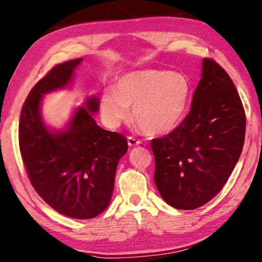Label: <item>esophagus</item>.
Masks as SVG:
<instances>
[{
    "mask_svg": "<svg viewBox=\"0 0 262 262\" xmlns=\"http://www.w3.org/2000/svg\"><path fill=\"white\" fill-rule=\"evenodd\" d=\"M127 144H128V146H131V147H134V146L140 145L141 141L139 139L135 138V137H127Z\"/></svg>",
    "mask_w": 262,
    "mask_h": 262,
    "instance_id": "1",
    "label": "esophagus"
}]
</instances>
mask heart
I'll list each match as a JSON object with an SVG mask.
<instances>
[{
  "instance_id": "heart-1",
  "label": "heart",
  "mask_w": 262,
  "mask_h": 262,
  "mask_svg": "<svg viewBox=\"0 0 262 262\" xmlns=\"http://www.w3.org/2000/svg\"><path fill=\"white\" fill-rule=\"evenodd\" d=\"M191 94L189 79L182 73L163 70L128 72L101 94V113L107 125L117 127L131 116L150 135H162L180 125Z\"/></svg>"
}]
</instances>
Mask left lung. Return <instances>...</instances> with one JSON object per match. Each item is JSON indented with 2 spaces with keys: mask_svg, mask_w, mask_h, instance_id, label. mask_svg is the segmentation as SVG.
I'll list each match as a JSON object with an SVG mask.
<instances>
[{
  "mask_svg": "<svg viewBox=\"0 0 262 262\" xmlns=\"http://www.w3.org/2000/svg\"><path fill=\"white\" fill-rule=\"evenodd\" d=\"M245 130V110L231 78L204 58L189 114L170 134L150 141L154 182L163 200L185 210L212 200L241 157Z\"/></svg>",
  "mask_w": 262,
  "mask_h": 262,
  "instance_id": "1",
  "label": "left lung"
}]
</instances>
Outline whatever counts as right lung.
I'll use <instances>...</instances> for the list:
<instances>
[{"instance_id":"right-lung-1","label":"right lung","mask_w":262,"mask_h":262,"mask_svg":"<svg viewBox=\"0 0 262 262\" xmlns=\"http://www.w3.org/2000/svg\"><path fill=\"white\" fill-rule=\"evenodd\" d=\"M81 58L56 64L36 82L23 104L18 138L32 186L59 214L93 219L108 207L126 138L95 123L99 100L91 98L76 110L67 130L49 131L40 116L42 95L63 89Z\"/></svg>"}]
</instances>
